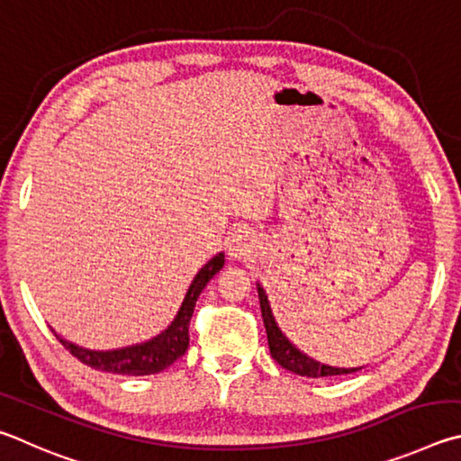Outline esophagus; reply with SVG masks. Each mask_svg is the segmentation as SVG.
Here are the masks:
<instances>
[{
  "label": "esophagus",
  "mask_w": 461,
  "mask_h": 461,
  "mask_svg": "<svg viewBox=\"0 0 461 461\" xmlns=\"http://www.w3.org/2000/svg\"><path fill=\"white\" fill-rule=\"evenodd\" d=\"M226 249H229V255L232 257V259H249V257H251L255 251L253 237L249 235L247 230H239L229 239Z\"/></svg>",
  "instance_id": "1"
}]
</instances>
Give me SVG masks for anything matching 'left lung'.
Here are the masks:
<instances>
[{"label":"left lung","mask_w":461,"mask_h":461,"mask_svg":"<svg viewBox=\"0 0 461 461\" xmlns=\"http://www.w3.org/2000/svg\"><path fill=\"white\" fill-rule=\"evenodd\" d=\"M257 292H259V303H261V316L265 330H267V342H269V352L276 362L281 366L292 370V373L300 376H310V378H321V376H340V375H350L357 373L360 368H336L321 365V362L310 358L308 354H303L300 348H295V344L287 340V336L281 332L276 318H273L271 305L267 300V294L265 289L257 284Z\"/></svg>","instance_id":"left-lung-1"}]
</instances>
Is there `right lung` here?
Instances as JSON below:
<instances>
[{
	"instance_id": "1",
	"label": "right lung",
	"mask_w": 461,
	"mask_h": 461,
	"mask_svg": "<svg viewBox=\"0 0 461 461\" xmlns=\"http://www.w3.org/2000/svg\"><path fill=\"white\" fill-rule=\"evenodd\" d=\"M222 265H224V255L218 253L214 259H210L204 267L198 271V276L194 277L188 294H185L182 302V308L177 312V316L174 318L172 324L167 326L166 332L151 338L149 342L127 346V348H119V350L96 352V350H86L83 346H77L68 340H64V338L56 334L54 330L52 332L56 338H59V342L64 346V348L72 354V357L78 358L83 365L91 368L104 370V373L131 375V376L161 373V370L167 368L169 365H174V362L180 357H184V352L188 350V344H190L188 326H190L194 308H196V300L202 294V289L206 287L208 281L222 269Z\"/></svg>"
}]
</instances>
